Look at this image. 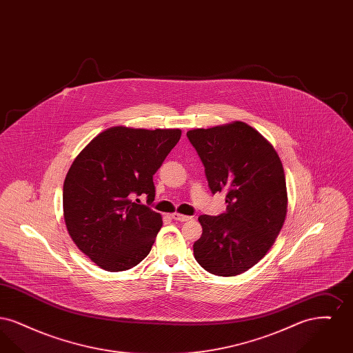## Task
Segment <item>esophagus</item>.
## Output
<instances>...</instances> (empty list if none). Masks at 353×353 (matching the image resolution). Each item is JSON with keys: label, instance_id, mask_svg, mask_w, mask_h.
<instances>
[{"label": "esophagus", "instance_id": "1", "mask_svg": "<svg viewBox=\"0 0 353 353\" xmlns=\"http://www.w3.org/2000/svg\"><path fill=\"white\" fill-rule=\"evenodd\" d=\"M172 219H174V221H180V222H186V221L192 219V217L180 214V213H173V214H172Z\"/></svg>", "mask_w": 353, "mask_h": 353}]
</instances>
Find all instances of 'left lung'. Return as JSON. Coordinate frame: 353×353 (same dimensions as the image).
Returning a JSON list of instances; mask_svg holds the SVG:
<instances>
[{
	"instance_id": "left-lung-1",
	"label": "left lung",
	"mask_w": 353,
	"mask_h": 353,
	"mask_svg": "<svg viewBox=\"0 0 353 353\" xmlns=\"http://www.w3.org/2000/svg\"><path fill=\"white\" fill-rule=\"evenodd\" d=\"M205 167L212 193L226 194V212L199 217L193 245L202 269L234 276L256 265L281 233L287 214L282 161L269 140L243 121L186 132Z\"/></svg>"
}]
</instances>
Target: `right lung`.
Listing matches in <instances>:
<instances>
[{
    "label": "right lung",
    "mask_w": 353,
    "mask_h": 353,
    "mask_svg": "<svg viewBox=\"0 0 353 353\" xmlns=\"http://www.w3.org/2000/svg\"><path fill=\"white\" fill-rule=\"evenodd\" d=\"M180 137L179 128L117 125L95 136L72 161L63 184V217L74 243L97 266L132 269L151 252L163 219L134 199L154 200L153 174Z\"/></svg>",
    "instance_id": "right-lung-1"
}]
</instances>
